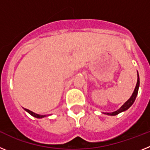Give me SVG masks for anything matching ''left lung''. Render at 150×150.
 Here are the masks:
<instances>
[{
	"mask_svg": "<svg viewBox=\"0 0 150 150\" xmlns=\"http://www.w3.org/2000/svg\"><path fill=\"white\" fill-rule=\"evenodd\" d=\"M139 86H140V78H139V74L138 72H137V84H136V86H135L134 90L133 93H132V96L130 97V98L127 100L126 102H125V104L120 107V109H118L117 110L114 111V112H104V114L108 115V116H116V115H118L119 113L122 112H124V111L127 110L128 109H129L130 107H132V104H134L135 99H136V97H137V93H138V89Z\"/></svg>",
	"mask_w": 150,
	"mask_h": 150,
	"instance_id": "1",
	"label": "left lung"
}]
</instances>
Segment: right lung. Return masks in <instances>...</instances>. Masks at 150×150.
I'll return each instance as SVG.
<instances>
[{
	"mask_svg": "<svg viewBox=\"0 0 150 150\" xmlns=\"http://www.w3.org/2000/svg\"><path fill=\"white\" fill-rule=\"evenodd\" d=\"M24 110L26 111V112H28L29 113V114H30L32 116H34V117L35 118H38V119H41V118H44L46 117V116H50V115H40V114H38V113H35V112H32V111L29 110L28 109H25V108H24Z\"/></svg>",
	"mask_w": 150,
	"mask_h": 150,
	"instance_id": "right-lung-1",
	"label": "right lung"
}]
</instances>
